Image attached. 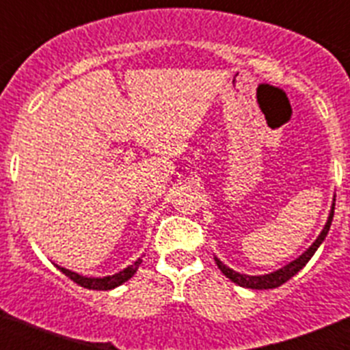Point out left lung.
I'll list each match as a JSON object with an SVG mask.
<instances>
[{
	"instance_id": "8db88e82",
	"label": "left lung",
	"mask_w": 350,
	"mask_h": 350,
	"mask_svg": "<svg viewBox=\"0 0 350 350\" xmlns=\"http://www.w3.org/2000/svg\"><path fill=\"white\" fill-rule=\"evenodd\" d=\"M333 213H335V200H333V203H332V210H329V215H327L326 224H324V228H323V231H321L319 237L315 238V242L312 243V245L308 247V249L305 250L301 256H299V258H296L295 261H291L289 265H286V267L279 268L277 271H271V273H267V275L238 273V271L231 270L230 267H226L224 262H222L219 258H213V259H215V262H217L219 270H221L222 273H224L226 277L231 280V282L238 284L240 287H247V289H275V287H279V286H282L284 282H287L291 277H295V275L298 273V271L301 270V268L305 267L308 261H310V258L315 254V250L319 249V245L324 242V238H326L327 231H329V228H332Z\"/></svg>"
}]
</instances>
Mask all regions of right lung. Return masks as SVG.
Segmentation results:
<instances>
[{
    "label": "right lung",
    "instance_id": "right-lung-1",
    "mask_svg": "<svg viewBox=\"0 0 350 350\" xmlns=\"http://www.w3.org/2000/svg\"><path fill=\"white\" fill-rule=\"evenodd\" d=\"M142 259H137V261L133 262V265H129L128 268H124V270H120L119 273H113V275H108V277H83V275L80 273H75V271L71 270H66V268L63 267H55L59 268L61 271H63L66 277H70L73 282H77L79 286L85 287V289H94V291H110L113 289V287L120 286V284H124L126 280H129L133 277V275L137 273L138 267H140Z\"/></svg>",
    "mask_w": 350,
    "mask_h": 350
}]
</instances>
